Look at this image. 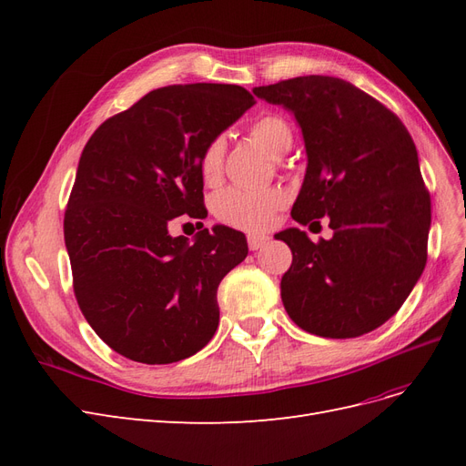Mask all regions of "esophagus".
Returning a JSON list of instances; mask_svg holds the SVG:
<instances>
[{
	"mask_svg": "<svg viewBox=\"0 0 466 466\" xmlns=\"http://www.w3.org/2000/svg\"><path fill=\"white\" fill-rule=\"evenodd\" d=\"M266 241H268L266 235H257V233L247 235V243L250 250H258L262 245H266Z\"/></svg>",
	"mask_w": 466,
	"mask_h": 466,
	"instance_id": "obj_1",
	"label": "esophagus"
}]
</instances>
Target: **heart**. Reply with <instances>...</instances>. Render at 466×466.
Instances as JSON below:
<instances>
[{
  "label": "heart",
  "instance_id": "b5f03b06",
  "mask_svg": "<svg viewBox=\"0 0 466 466\" xmlns=\"http://www.w3.org/2000/svg\"><path fill=\"white\" fill-rule=\"evenodd\" d=\"M248 136L255 142L262 144L272 153H284L293 142L291 126L286 118H281L274 112L262 115L248 126ZM223 153L225 142L223 137H211L204 146L198 168L200 177L206 185H216L223 171ZM286 194L279 188H260V190H245V188H225L216 194L211 209L214 218L243 231H262L272 223L276 211L284 208Z\"/></svg>",
  "mask_w": 466,
  "mask_h": 466
}]
</instances>
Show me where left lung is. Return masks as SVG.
Wrapping results in <instances>:
<instances>
[{
    "instance_id": "left-lung-1",
    "label": "left lung",
    "mask_w": 466,
    "mask_h": 466,
    "mask_svg": "<svg viewBox=\"0 0 466 466\" xmlns=\"http://www.w3.org/2000/svg\"><path fill=\"white\" fill-rule=\"evenodd\" d=\"M298 118L307 173L291 218L311 228L329 218L330 241L299 229L276 238L291 248L281 301L299 329L356 338L399 311L428 260L431 200L400 118L351 83L303 76L257 87Z\"/></svg>"
}]
</instances>
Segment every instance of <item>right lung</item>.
Masks as SVG:
<instances>
[{
  "mask_svg": "<svg viewBox=\"0 0 466 466\" xmlns=\"http://www.w3.org/2000/svg\"><path fill=\"white\" fill-rule=\"evenodd\" d=\"M255 103L225 83L161 87L83 147L64 238L81 313L120 356L173 363L214 338L219 281L247 258V238L216 225L188 243L168 223L208 216L200 153Z\"/></svg>",
  "mask_w": 466,
  "mask_h": 466,
  "instance_id": "right-lung-1",
  "label": "right lung"
}]
</instances>
